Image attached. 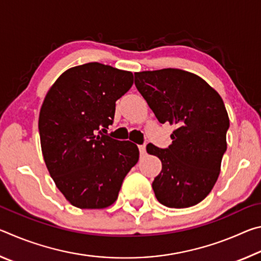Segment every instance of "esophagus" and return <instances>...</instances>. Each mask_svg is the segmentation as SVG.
Masks as SVG:
<instances>
[{
  "mask_svg": "<svg viewBox=\"0 0 261 261\" xmlns=\"http://www.w3.org/2000/svg\"><path fill=\"white\" fill-rule=\"evenodd\" d=\"M138 147H139V152L141 155H144V154L146 153V146H145V145H139Z\"/></svg>",
  "mask_w": 261,
  "mask_h": 261,
  "instance_id": "obj_1",
  "label": "esophagus"
}]
</instances>
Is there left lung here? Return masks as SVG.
<instances>
[{"instance_id": "left-lung-1", "label": "left lung", "mask_w": 261, "mask_h": 261, "mask_svg": "<svg viewBox=\"0 0 261 261\" xmlns=\"http://www.w3.org/2000/svg\"><path fill=\"white\" fill-rule=\"evenodd\" d=\"M135 85L159 122L177 126L168 148L146 146L162 162L152 184L156 199L170 208L199 204L218 180L227 151L223 100L204 79L179 69L136 72Z\"/></svg>"}]
</instances>
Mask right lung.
Returning a JSON list of instances; mask_svg holds the SVG:
<instances>
[{
  "label": "right lung",
  "instance_id": "1",
  "mask_svg": "<svg viewBox=\"0 0 261 261\" xmlns=\"http://www.w3.org/2000/svg\"><path fill=\"white\" fill-rule=\"evenodd\" d=\"M132 84V72L92 62L62 73L43 100L39 115L43 160L57 189L78 208L114 204L138 162L137 145L103 134L113 124L115 103Z\"/></svg>",
  "mask_w": 261,
  "mask_h": 261
}]
</instances>
